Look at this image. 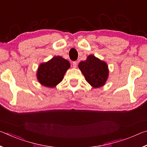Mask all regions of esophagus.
Masks as SVG:
<instances>
[{"label":"esophagus","instance_id":"esophagus-1","mask_svg":"<svg viewBox=\"0 0 147 147\" xmlns=\"http://www.w3.org/2000/svg\"><path fill=\"white\" fill-rule=\"evenodd\" d=\"M77 65H78V63H77L76 61H73V67H74V68L76 67Z\"/></svg>","mask_w":147,"mask_h":147}]
</instances>
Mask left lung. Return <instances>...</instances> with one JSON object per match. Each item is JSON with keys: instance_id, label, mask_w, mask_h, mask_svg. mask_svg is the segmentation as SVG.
<instances>
[{"instance_id": "left-lung-1", "label": "left lung", "mask_w": 147, "mask_h": 147, "mask_svg": "<svg viewBox=\"0 0 147 147\" xmlns=\"http://www.w3.org/2000/svg\"><path fill=\"white\" fill-rule=\"evenodd\" d=\"M78 67L86 81L93 88H99L105 84L108 76V65L105 62L89 55L86 60L80 62Z\"/></svg>"}]
</instances>
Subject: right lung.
Wrapping results in <instances>:
<instances>
[{
    "mask_svg": "<svg viewBox=\"0 0 147 147\" xmlns=\"http://www.w3.org/2000/svg\"><path fill=\"white\" fill-rule=\"evenodd\" d=\"M70 63L61 56H55L47 63L39 65L37 77L44 86L54 88L61 82Z\"/></svg>",
    "mask_w": 147,
    "mask_h": 147,
    "instance_id": "obj_1",
    "label": "right lung"
}]
</instances>
